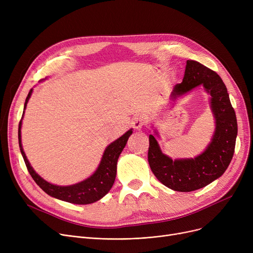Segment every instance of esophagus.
Masks as SVG:
<instances>
[{
  "label": "esophagus",
  "instance_id": "34e87169",
  "mask_svg": "<svg viewBox=\"0 0 253 253\" xmlns=\"http://www.w3.org/2000/svg\"><path fill=\"white\" fill-rule=\"evenodd\" d=\"M144 124H145V118L143 116H137L133 119V121H132V126H133V128L136 130L141 129V127Z\"/></svg>",
  "mask_w": 253,
  "mask_h": 253
}]
</instances>
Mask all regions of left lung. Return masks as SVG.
Returning <instances> with one entry per match:
<instances>
[{
  "instance_id": "8db88e82",
  "label": "left lung",
  "mask_w": 253,
  "mask_h": 253,
  "mask_svg": "<svg viewBox=\"0 0 253 253\" xmlns=\"http://www.w3.org/2000/svg\"><path fill=\"white\" fill-rule=\"evenodd\" d=\"M203 85L209 93L215 131L206 150L194 159L172 160L164 155L154 135H150L148 160L155 176L167 188L177 192H192L206 187L220 177L230 165L235 151L237 119L229 93L221 78L200 62L188 60L182 82L176 84L171 99L184 95ZM156 134L157 131L155 132Z\"/></svg>"
}]
</instances>
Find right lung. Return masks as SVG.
<instances>
[{
    "label": "right lung",
    "mask_w": 253,
    "mask_h": 253,
    "mask_svg": "<svg viewBox=\"0 0 253 253\" xmlns=\"http://www.w3.org/2000/svg\"><path fill=\"white\" fill-rule=\"evenodd\" d=\"M32 93H33V89L30 90L28 97L25 99L24 110L26 109V104L29 102ZM131 134H132V129L128 130L125 134H123L121 137H119L118 139H116L115 141H113L111 144L108 145V148L105 149L103 153L98 168L90 177L73 185L61 187V185L52 184L46 181L33 169L22 149L21 121L18 126V142H19L20 152L23 157L26 168H28L33 179L36 181V183L39 185V187L49 196L54 197L65 202L74 203V204L94 203L100 200L103 196H105L110 192L115 182V178L117 174V162H118L119 156L125 148L127 140Z\"/></svg>",
    "instance_id": "1"
}]
</instances>
